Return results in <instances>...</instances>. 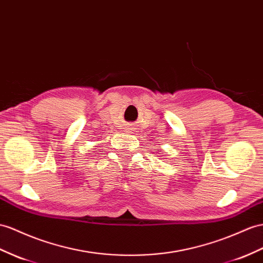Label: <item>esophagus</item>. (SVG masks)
Returning <instances> with one entry per match:
<instances>
[{
  "label": "esophagus",
  "instance_id": "34e87169",
  "mask_svg": "<svg viewBox=\"0 0 263 263\" xmlns=\"http://www.w3.org/2000/svg\"><path fill=\"white\" fill-rule=\"evenodd\" d=\"M127 132H129V133H130V129H129V130H127Z\"/></svg>",
  "mask_w": 263,
  "mask_h": 263
}]
</instances>
